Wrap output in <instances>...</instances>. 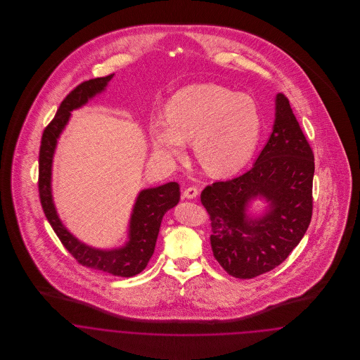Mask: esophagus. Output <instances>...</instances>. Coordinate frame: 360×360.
Returning a JSON list of instances; mask_svg holds the SVG:
<instances>
[{
	"instance_id": "34e87169",
	"label": "esophagus",
	"mask_w": 360,
	"mask_h": 360,
	"mask_svg": "<svg viewBox=\"0 0 360 360\" xmlns=\"http://www.w3.org/2000/svg\"><path fill=\"white\" fill-rule=\"evenodd\" d=\"M183 195H184L186 198H188V200H194V198H197V195H198V190H197V187H187V188L184 190Z\"/></svg>"
}]
</instances>
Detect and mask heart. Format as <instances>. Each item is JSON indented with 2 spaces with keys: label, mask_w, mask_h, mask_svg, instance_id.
Wrapping results in <instances>:
<instances>
[{
  "label": "heart",
  "mask_w": 360,
  "mask_h": 360,
  "mask_svg": "<svg viewBox=\"0 0 360 360\" xmlns=\"http://www.w3.org/2000/svg\"><path fill=\"white\" fill-rule=\"evenodd\" d=\"M262 131L254 98L217 84H193L166 103V119L151 124L155 148L169 158L184 154L193 139L198 163L212 176H226L252 156Z\"/></svg>",
  "instance_id": "obj_1"
}]
</instances>
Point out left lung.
<instances>
[{
  "label": "left lung",
  "mask_w": 360,
  "mask_h": 360,
  "mask_svg": "<svg viewBox=\"0 0 360 360\" xmlns=\"http://www.w3.org/2000/svg\"><path fill=\"white\" fill-rule=\"evenodd\" d=\"M314 156L284 94L267 144L244 174L206 186L201 202L210 217V247L236 278H254L283 263L308 230L313 209ZM257 196L269 202L259 218L247 213Z\"/></svg>",
  "instance_id": "obj_1"
}]
</instances>
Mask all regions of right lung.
<instances>
[{
  "label": "right lung",
  "instance_id": "1",
  "mask_svg": "<svg viewBox=\"0 0 360 360\" xmlns=\"http://www.w3.org/2000/svg\"><path fill=\"white\" fill-rule=\"evenodd\" d=\"M113 75L83 82L60 103L51 123L44 129L39 154V194L43 210L63 247L80 264L112 276L133 277L141 273L153 257L163 214L179 204L180 186L176 181L143 190L133 207L129 241L116 250H97L80 243L62 224L52 201V158L58 139L69 122L70 112L103 93Z\"/></svg>",
  "mask_w": 360,
  "mask_h": 360
}]
</instances>
